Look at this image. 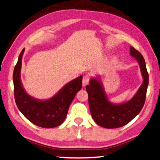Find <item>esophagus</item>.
<instances>
[{"instance_id": "34e87169", "label": "esophagus", "mask_w": 160, "mask_h": 160, "mask_svg": "<svg viewBox=\"0 0 160 160\" xmlns=\"http://www.w3.org/2000/svg\"><path fill=\"white\" fill-rule=\"evenodd\" d=\"M90 79V76L89 74L84 75L83 77V81H82L83 86H86V85H88V83H89Z\"/></svg>"}]
</instances>
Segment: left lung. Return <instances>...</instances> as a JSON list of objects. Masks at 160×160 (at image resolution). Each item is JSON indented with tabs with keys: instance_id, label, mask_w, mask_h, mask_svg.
<instances>
[{
	"instance_id": "left-lung-1",
	"label": "left lung",
	"mask_w": 160,
	"mask_h": 160,
	"mask_svg": "<svg viewBox=\"0 0 160 160\" xmlns=\"http://www.w3.org/2000/svg\"><path fill=\"white\" fill-rule=\"evenodd\" d=\"M130 55L139 64L143 79V83L130 100L122 104L111 102L99 78H92L89 85L86 86L90 113L95 122L101 127L113 129L124 126L139 113L145 103L149 81L145 60L141 53L132 47H130Z\"/></svg>"
}]
</instances>
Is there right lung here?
I'll return each instance as SVG.
<instances>
[{"label":"right lung","mask_w":160,"mask_h":160,"mask_svg":"<svg viewBox=\"0 0 160 160\" xmlns=\"http://www.w3.org/2000/svg\"><path fill=\"white\" fill-rule=\"evenodd\" d=\"M23 49L19 54L13 72L14 99L17 106L29 121L44 128H53L61 125L77 92L82 87V76L72 80L47 100L34 98L27 93L21 81Z\"/></svg>","instance_id":"obj_1"}]
</instances>
